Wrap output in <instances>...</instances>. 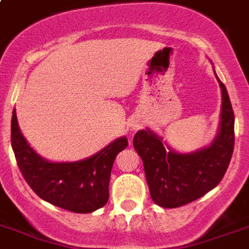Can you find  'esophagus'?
Returning a JSON list of instances; mask_svg holds the SVG:
<instances>
[{"mask_svg":"<svg viewBox=\"0 0 249 249\" xmlns=\"http://www.w3.org/2000/svg\"><path fill=\"white\" fill-rule=\"evenodd\" d=\"M136 128H137V125H134V129H136Z\"/></svg>","mask_w":249,"mask_h":249,"instance_id":"esophagus-1","label":"esophagus"}]
</instances>
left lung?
<instances>
[{
    "mask_svg": "<svg viewBox=\"0 0 249 249\" xmlns=\"http://www.w3.org/2000/svg\"><path fill=\"white\" fill-rule=\"evenodd\" d=\"M215 78L221 87L222 104L218 132L210 145L192 153H179L151 129L134 134L133 146L143 162L150 196L162 208H179L202 197L217 187L230 164L235 141L234 111L226 86L217 74Z\"/></svg>",
    "mask_w": 249,
    "mask_h": 249,
    "instance_id": "obj_1",
    "label": "left lung"
}]
</instances>
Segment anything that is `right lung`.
Returning <instances> with one entry per match:
<instances>
[{"mask_svg": "<svg viewBox=\"0 0 249 249\" xmlns=\"http://www.w3.org/2000/svg\"><path fill=\"white\" fill-rule=\"evenodd\" d=\"M126 146L128 140L123 136L89 158L52 162L30 146L13 111L11 147L24 180L40 198L73 213H91L107 204L112 166Z\"/></svg>", "mask_w": 249, "mask_h": 249, "instance_id": "add662e5", "label": "right lung"}]
</instances>
